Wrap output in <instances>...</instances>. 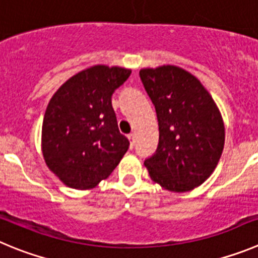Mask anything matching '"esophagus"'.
I'll list each match as a JSON object with an SVG mask.
<instances>
[{"mask_svg": "<svg viewBox=\"0 0 258 258\" xmlns=\"http://www.w3.org/2000/svg\"><path fill=\"white\" fill-rule=\"evenodd\" d=\"M127 138H128L130 140H131V144H130V148H131V149H132V148H134V134H130L128 136H127Z\"/></svg>", "mask_w": 258, "mask_h": 258, "instance_id": "esophagus-1", "label": "esophagus"}]
</instances>
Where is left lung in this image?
<instances>
[{
    "label": "left lung",
    "mask_w": 258,
    "mask_h": 258,
    "mask_svg": "<svg viewBox=\"0 0 258 258\" xmlns=\"http://www.w3.org/2000/svg\"><path fill=\"white\" fill-rule=\"evenodd\" d=\"M154 104L159 141L144 164L153 181L169 191H187L215 171L224 150L225 127L210 92L189 72L173 66L141 69Z\"/></svg>",
    "instance_id": "left-lung-1"
}]
</instances>
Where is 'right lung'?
<instances>
[{"mask_svg":"<svg viewBox=\"0 0 258 258\" xmlns=\"http://www.w3.org/2000/svg\"><path fill=\"white\" fill-rule=\"evenodd\" d=\"M131 71L95 66L69 78L51 97L42 124L48 168L69 187L89 189L108 177L130 146L118 130L112 95Z\"/></svg>","mask_w":258,"mask_h":258,"instance_id":"obj_1","label":"right lung"}]
</instances>
